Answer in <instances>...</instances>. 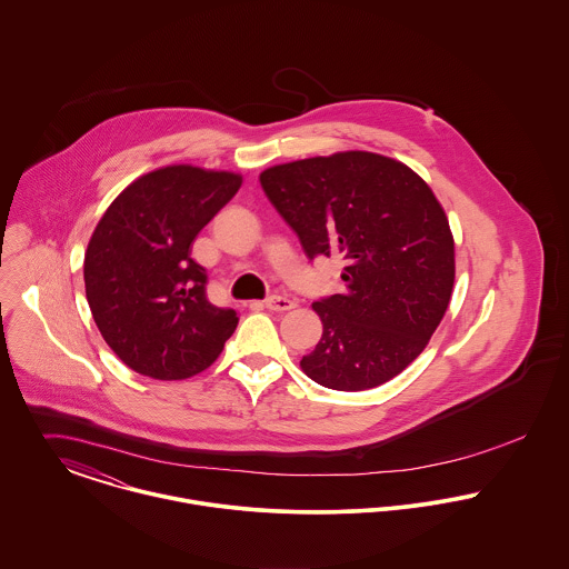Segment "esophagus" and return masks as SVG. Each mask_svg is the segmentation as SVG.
<instances>
[{"label": "esophagus", "instance_id": "obj_1", "mask_svg": "<svg viewBox=\"0 0 569 569\" xmlns=\"http://www.w3.org/2000/svg\"><path fill=\"white\" fill-rule=\"evenodd\" d=\"M263 306H266V310H270V312H288V310H292L297 303H295L292 299H288V297L272 295V297H268V299L263 301Z\"/></svg>", "mask_w": 569, "mask_h": 569}]
</instances>
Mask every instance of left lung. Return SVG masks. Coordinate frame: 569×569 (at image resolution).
Returning <instances> with one entry per match:
<instances>
[{
	"label": "left lung",
	"mask_w": 569,
	"mask_h": 569,
	"mask_svg": "<svg viewBox=\"0 0 569 569\" xmlns=\"http://www.w3.org/2000/svg\"><path fill=\"white\" fill-rule=\"evenodd\" d=\"M259 181L310 259H345V290L312 303L322 336L303 373L347 392L399 376L453 288V236L435 191L401 161L365 150L272 166Z\"/></svg>",
	"instance_id": "8db88e82"
}]
</instances>
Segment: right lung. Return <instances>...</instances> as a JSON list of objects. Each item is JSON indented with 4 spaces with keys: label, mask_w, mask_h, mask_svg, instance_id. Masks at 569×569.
I'll use <instances>...</instances> for the list:
<instances>
[{
    "label": "right lung",
    "mask_w": 569,
    "mask_h": 569,
    "mask_svg": "<svg viewBox=\"0 0 569 569\" xmlns=\"http://www.w3.org/2000/svg\"><path fill=\"white\" fill-rule=\"evenodd\" d=\"M240 186L236 172L166 166L132 181L100 218L84 253V292L102 338L132 371L191 378L236 331L238 312L209 303L191 244Z\"/></svg>",
    "instance_id": "add662e5"
}]
</instances>
